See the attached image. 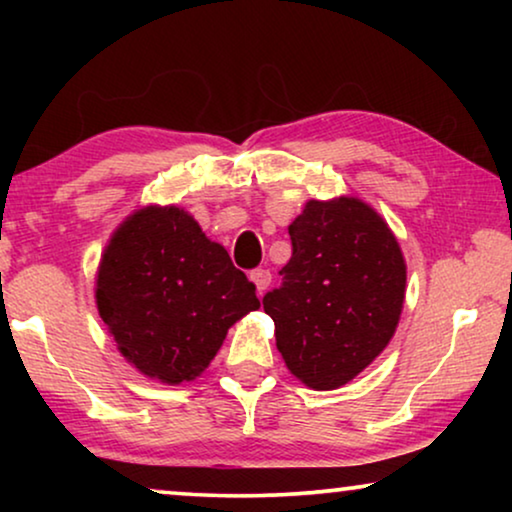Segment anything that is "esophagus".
<instances>
[{"label":"esophagus","mask_w":512,"mask_h":512,"mask_svg":"<svg viewBox=\"0 0 512 512\" xmlns=\"http://www.w3.org/2000/svg\"><path fill=\"white\" fill-rule=\"evenodd\" d=\"M251 282L256 284V291H258V293H265V291H268L270 282H272L270 270H265V268L254 270V272H251Z\"/></svg>","instance_id":"obj_1"}]
</instances>
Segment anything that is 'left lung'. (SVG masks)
<instances>
[{
    "label": "left lung",
    "mask_w": 512,
    "mask_h": 512,
    "mask_svg": "<svg viewBox=\"0 0 512 512\" xmlns=\"http://www.w3.org/2000/svg\"><path fill=\"white\" fill-rule=\"evenodd\" d=\"M293 254L265 293L286 368L310 389L354 380L394 338L405 261L387 221L359 198L310 200L289 226Z\"/></svg>",
    "instance_id": "left-lung-1"
}]
</instances>
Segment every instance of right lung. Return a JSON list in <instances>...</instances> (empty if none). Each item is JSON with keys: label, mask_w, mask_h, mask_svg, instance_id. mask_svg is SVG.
<instances>
[{"label": "right lung", "mask_w": 512, "mask_h": 512, "mask_svg": "<svg viewBox=\"0 0 512 512\" xmlns=\"http://www.w3.org/2000/svg\"><path fill=\"white\" fill-rule=\"evenodd\" d=\"M95 303L118 352L163 384L195 380L228 328L261 307L228 251L174 205L142 207L116 228L97 268Z\"/></svg>", "instance_id": "obj_1"}]
</instances>
